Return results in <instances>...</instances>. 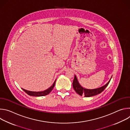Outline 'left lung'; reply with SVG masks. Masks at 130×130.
Returning <instances> with one entry per match:
<instances>
[{
  "instance_id": "left-lung-1",
  "label": "left lung",
  "mask_w": 130,
  "mask_h": 130,
  "mask_svg": "<svg viewBox=\"0 0 130 130\" xmlns=\"http://www.w3.org/2000/svg\"><path fill=\"white\" fill-rule=\"evenodd\" d=\"M111 78L109 80V81L105 85L98 88L89 89H86L85 88H83L82 86H81V85L79 84L76 75H75V78H74L73 81L72 83L73 88L74 90L76 91L77 93H78L79 95L81 96L83 95H84V97H89L91 96H94L99 94H100L101 92H102L104 90V89L108 85L111 80Z\"/></svg>"
}]
</instances>
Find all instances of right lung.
Listing matches in <instances>:
<instances>
[{
    "mask_svg": "<svg viewBox=\"0 0 130 130\" xmlns=\"http://www.w3.org/2000/svg\"><path fill=\"white\" fill-rule=\"evenodd\" d=\"M55 81H56V80L54 81V82L53 83V85L51 86H50L49 88H48L46 90H45L44 91H29V90L24 89L23 88H22V89L25 92H26V93L28 95H29V96H35V97L44 96H46V95L49 94L50 92H51V91L53 89V88L54 86L55 83Z\"/></svg>",
    "mask_w": 130,
    "mask_h": 130,
    "instance_id": "add662e5",
    "label": "right lung"
}]
</instances>
